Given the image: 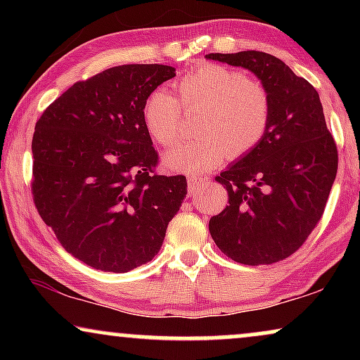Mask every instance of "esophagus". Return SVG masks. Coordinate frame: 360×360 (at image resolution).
<instances>
[{
  "label": "esophagus",
  "instance_id": "esophagus-1",
  "mask_svg": "<svg viewBox=\"0 0 360 360\" xmlns=\"http://www.w3.org/2000/svg\"><path fill=\"white\" fill-rule=\"evenodd\" d=\"M186 181H188V190L190 191H196V190L203 188V186L208 184V179H206V176L190 175L188 179H186Z\"/></svg>",
  "mask_w": 360,
  "mask_h": 360
}]
</instances>
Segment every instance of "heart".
I'll list each match as a JSON object with an SVG mask.
<instances>
[{
	"label": "heart",
	"instance_id": "1",
	"mask_svg": "<svg viewBox=\"0 0 360 360\" xmlns=\"http://www.w3.org/2000/svg\"><path fill=\"white\" fill-rule=\"evenodd\" d=\"M175 95L157 88L147 96L142 116L157 144L172 147L184 137L185 112L198 111L193 139L170 150L165 165L203 174L224 159L257 147L272 121V95L259 78L219 63H203L175 82Z\"/></svg>",
	"mask_w": 360,
	"mask_h": 360
}]
</instances>
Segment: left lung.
Segmentation results:
<instances>
[{
	"mask_svg": "<svg viewBox=\"0 0 360 360\" xmlns=\"http://www.w3.org/2000/svg\"><path fill=\"white\" fill-rule=\"evenodd\" d=\"M206 58L244 67L267 85L272 121L262 142L216 176L228 201L210 219L221 252L244 265L278 262L302 248L321 219L338 174V147L311 83L270 53Z\"/></svg>",
	"mask_w": 360,
	"mask_h": 360,
	"instance_id": "obj_1",
	"label": "left lung"
}]
</instances>
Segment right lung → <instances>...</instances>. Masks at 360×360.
Segmentation results:
<instances>
[{"label": "right lung", "mask_w": 360, "mask_h": 360, "mask_svg": "<svg viewBox=\"0 0 360 360\" xmlns=\"http://www.w3.org/2000/svg\"><path fill=\"white\" fill-rule=\"evenodd\" d=\"M175 68L132 63L77 82L32 136V198L62 248L103 272L149 262L186 195L185 175L155 172L142 108Z\"/></svg>", "instance_id": "right-lung-1"}]
</instances>
